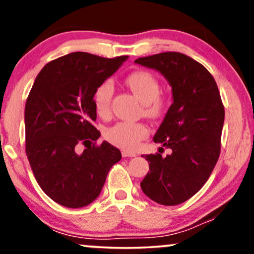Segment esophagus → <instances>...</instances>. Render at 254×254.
Wrapping results in <instances>:
<instances>
[{
    "mask_svg": "<svg viewBox=\"0 0 254 254\" xmlns=\"http://www.w3.org/2000/svg\"><path fill=\"white\" fill-rule=\"evenodd\" d=\"M122 155H123V157H135L136 154L132 153V151L123 150V151H122Z\"/></svg>",
    "mask_w": 254,
    "mask_h": 254,
    "instance_id": "34e87169",
    "label": "esophagus"
}]
</instances>
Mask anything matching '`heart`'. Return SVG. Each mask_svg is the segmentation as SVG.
Returning <instances> with one entry per match:
<instances>
[{"instance_id":"obj_1","label":"heart","mask_w":254,"mask_h":254,"mask_svg":"<svg viewBox=\"0 0 254 254\" xmlns=\"http://www.w3.org/2000/svg\"><path fill=\"white\" fill-rule=\"evenodd\" d=\"M125 84L143 104L144 116L157 118L162 115L165 110V100L159 95L160 84L155 76L148 71H133L125 77ZM112 95L113 86L110 81L99 84L93 93L94 109L101 117L109 116ZM148 133L149 131L144 124L122 122L106 131V138L111 143L123 149L132 150L148 136Z\"/></svg>"}]
</instances>
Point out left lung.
Returning <instances> with one entry per match:
<instances>
[{
  "mask_svg": "<svg viewBox=\"0 0 254 254\" xmlns=\"http://www.w3.org/2000/svg\"><path fill=\"white\" fill-rule=\"evenodd\" d=\"M135 63L159 71L173 97L153 138L172 153L143 156L149 172L141 182L142 191L162 205H178L202 189L220 156L224 122L220 92L210 72L180 52L141 57Z\"/></svg>",
  "mask_w": 254,
  "mask_h": 254,
  "instance_id": "1",
  "label": "left lung"
}]
</instances>
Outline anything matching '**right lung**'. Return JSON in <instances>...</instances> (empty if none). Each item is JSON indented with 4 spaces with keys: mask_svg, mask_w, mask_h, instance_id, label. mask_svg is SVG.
Returning a JSON list of instances; mask_svg holds the SVG:
<instances>
[{
    "mask_svg": "<svg viewBox=\"0 0 254 254\" xmlns=\"http://www.w3.org/2000/svg\"><path fill=\"white\" fill-rule=\"evenodd\" d=\"M127 60L72 52L46 64L34 81L25 106L26 154L42 190L61 205L83 208L97 199L122 159L106 141L81 154L76 149L100 137L92 124L93 93Z\"/></svg>",
    "mask_w": 254,
    "mask_h": 254,
    "instance_id": "add662e5",
    "label": "right lung"
}]
</instances>
